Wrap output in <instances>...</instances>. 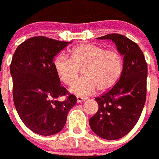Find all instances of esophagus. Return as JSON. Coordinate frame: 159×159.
Instances as JSON below:
<instances>
[{
	"instance_id": "1",
	"label": "esophagus",
	"mask_w": 159,
	"mask_h": 159,
	"mask_svg": "<svg viewBox=\"0 0 159 159\" xmlns=\"http://www.w3.org/2000/svg\"><path fill=\"white\" fill-rule=\"evenodd\" d=\"M88 98L87 97H81V96H78L77 97V102L78 103H81V102L84 101V100H86Z\"/></svg>"
}]
</instances>
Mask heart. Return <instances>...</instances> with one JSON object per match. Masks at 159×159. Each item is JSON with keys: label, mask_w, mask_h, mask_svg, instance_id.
<instances>
[{"label": "heart", "mask_w": 159, "mask_h": 159, "mask_svg": "<svg viewBox=\"0 0 159 159\" xmlns=\"http://www.w3.org/2000/svg\"><path fill=\"white\" fill-rule=\"evenodd\" d=\"M54 66L59 79L67 85L76 81L83 69L84 77L73 84L70 92L77 96H87L97 89L105 92L115 85L122 70V59L115 50L84 43L71 49L70 57L58 55Z\"/></svg>", "instance_id": "obj_1"}]
</instances>
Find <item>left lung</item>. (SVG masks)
<instances>
[{"instance_id": "left-lung-1", "label": "left lung", "mask_w": 159, "mask_h": 159, "mask_svg": "<svg viewBox=\"0 0 159 159\" xmlns=\"http://www.w3.org/2000/svg\"><path fill=\"white\" fill-rule=\"evenodd\" d=\"M98 39L111 40L123 56V69L116 84L95 100L99 109L89 119L92 130L105 140L128 134L140 118L146 101L148 64L136 43L118 34Z\"/></svg>"}]
</instances>
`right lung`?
Here are the masks:
<instances>
[{
  "label": "right lung",
  "mask_w": 159,
  "mask_h": 159,
  "mask_svg": "<svg viewBox=\"0 0 159 159\" xmlns=\"http://www.w3.org/2000/svg\"><path fill=\"white\" fill-rule=\"evenodd\" d=\"M70 42L43 36L29 38L16 48L10 66L13 101L19 118L31 131L51 136L63 129L75 95L62 86L53 63ZM61 96L67 98L61 102Z\"/></svg>",
  "instance_id": "obj_1"
}]
</instances>
